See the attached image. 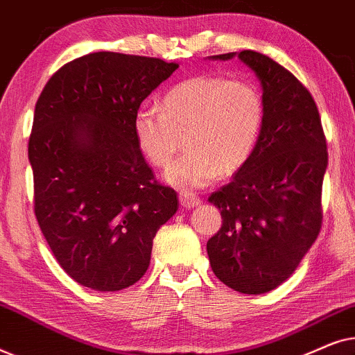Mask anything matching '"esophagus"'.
<instances>
[{"instance_id": "esophagus-1", "label": "esophagus", "mask_w": 355, "mask_h": 355, "mask_svg": "<svg viewBox=\"0 0 355 355\" xmlns=\"http://www.w3.org/2000/svg\"><path fill=\"white\" fill-rule=\"evenodd\" d=\"M179 203H181L184 208H193L200 203V197L196 196V193H192V192L181 191L179 192Z\"/></svg>"}]
</instances>
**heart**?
Returning a JSON list of instances; mask_svg holds the SVG:
<instances>
[{
  "label": "heart",
  "mask_w": 355,
  "mask_h": 355,
  "mask_svg": "<svg viewBox=\"0 0 355 355\" xmlns=\"http://www.w3.org/2000/svg\"><path fill=\"white\" fill-rule=\"evenodd\" d=\"M263 121V96L254 82L193 76L166 92L163 110L140 106L132 129L140 152L157 168L168 166L186 139L187 152L169 166L166 181L198 189L250 162Z\"/></svg>",
  "instance_id": "obj_1"
}]
</instances>
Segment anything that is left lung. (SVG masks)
<instances>
[{
  "instance_id": "obj_1",
  "label": "left lung",
  "mask_w": 355,
  "mask_h": 355,
  "mask_svg": "<svg viewBox=\"0 0 355 355\" xmlns=\"http://www.w3.org/2000/svg\"><path fill=\"white\" fill-rule=\"evenodd\" d=\"M237 56L259 77L265 121L250 162L208 202L223 225L207 242L213 273L242 294H265L297 268L322 227L327 139L310 92L288 69L261 55Z\"/></svg>"
}]
</instances>
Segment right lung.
Wrapping results in <instances>:
<instances>
[{
  "instance_id": "obj_1",
  "label": "right lung",
  "mask_w": 355,
  "mask_h": 355,
  "mask_svg": "<svg viewBox=\"0 0 355 355\" xmlns=\"http://www.w3.org/2000/svg\"><path fill=\"white\" fill-rule=\"evenodd\" d=\"M179 67L98 51L58 69L35 105L28 162L38 226L61 268L113 293L142 278L153 237L174 213L134 137L140 103Z\"/></svg>"
}]
</instances>
